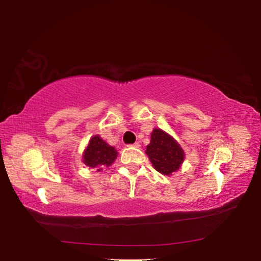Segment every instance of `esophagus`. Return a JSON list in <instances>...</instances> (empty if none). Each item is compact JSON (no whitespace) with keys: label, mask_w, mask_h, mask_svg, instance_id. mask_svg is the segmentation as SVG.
<instances>
[{"label":"esophagus","mask_w":261,"mask_h":261,"mask_svg":"<svg viewBox=\"0 0 261 261\" xmlns=\"http://www.w3.org/2000/svg\"><path fill=\"white\" fill-rule=\"evenodd\" d=\"M129 147H136V148H139L140 147V144L139 143H135L132 145H129Z\"/></svg>","instance_id":"esophagus-1"}]
</instances>
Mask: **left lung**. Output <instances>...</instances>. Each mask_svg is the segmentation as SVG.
I'll use <instances>...</instances> for the list:
<instances>
[{
  "label": "left lung",
  "instance_id": "left-lung-1",
  "mask_svg": "<svg viewBox=\"0 0 261 261\" xmlns=\"http://www.w3.org/2000/svg\"><path fill=\"white\" fill-rule=\"evenodd\" d=\"M146 154L153 167L162 175L169 176L177 171L184 161V151L173 137L161 129H154Z\"/></svg>",
  "mask_w": 261,
  "mask_h": 261
}]
</instances>
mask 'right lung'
<instances>
[{
  "mask_svg": "<svg viewBox=\"0 0 261 261\" xmlns=\"http://www.w3.org/2000/svg\"><path fill=\"white\" fill-rule=\"evenodd\" d=\"M117 158V151L106 141L95 135L90 139L87 147L83 154V162L91 168H98V171L103 167L113 165Z\"/></svg>",
  "mask_w": 261,
  "mask_h": 261,
  "instance_id": "add662e5",
  "label": "right lung"
}]
</instances>
